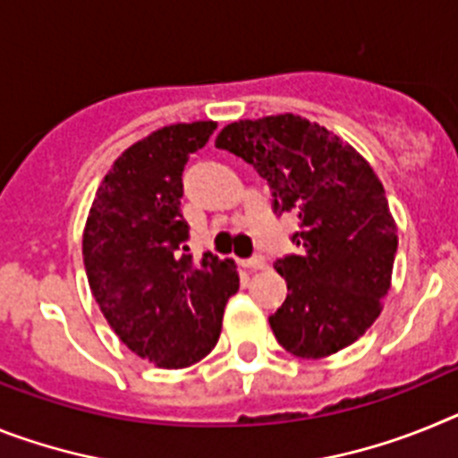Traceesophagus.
<instances>
[{
	"label": "esophagus",
	"mask_w": 458,
	"mask_h": 458,
	"mask_svg": "<svg viewBox=\"0 0 458 458\" xmlns=\"http://www.w3.org/2000/svg\"><path fill=\"white\" fill-rule=\"evenodd\" d=\"M242 265H244L246 269H262L265 265H267V260H265V256H262V253H253L251 258L242 260Z\"/></svg>",
	"instance_id": "esophagus-1"
}]
</instances>
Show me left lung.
Wrapping results in <instances>:
<instances>
[{
	"mask_svg": "<svg viewBox=\"0 0 458 458\" xmlns=\"http://www.w3.org/2000/svg\"><path fill=\"white\" fill-rule=\"evenodd\" d=\"M216 147L267 180L274 214L300 218L290 234L300 253L274 260L288 284V297L269 316L278 344L313 360L355 344L380 316L399 246L371 165L297 114L233 122Z\"/></svg>",
	"mask_w": 458,
	"mask_h": 458,
	"instance_id": "obj_1",
	"label": "left lung"
}]
</instances>
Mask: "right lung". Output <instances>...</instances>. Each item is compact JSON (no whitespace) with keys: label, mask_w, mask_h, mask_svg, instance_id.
Listing matches in <instances>:
<instances>
[{"label":"right lung","mask_w":458,"mask_h":458,"mask_svg":"<svg viewBox=\"0 0 458 458\" xmlns=\"http://www.w3.org/2000/svg\"><path fill=\"white\" fill-rule=\"evenodd\" d=\"M214 122L173 124L114 161L89 209L82 258L94 300L142 360L184 369L216 345L224 309L240 288L230 260L189 253L182 173Z\"/></svg>","instance_id":"1"}]
</instances>
